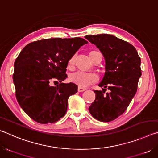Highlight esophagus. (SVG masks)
Returning a JSON list of instances; mask_svg holds the SVG:
<instances>
[{
	"label": "esophagus",
	"instance_id": "esophagus-1",
	"mask_svg": "<svg viewBox=\"0 0 158 158\" xmlns=\"http://www.w3.org/2000/svg\"><path fill=\"white\" fill-rule=\"evenodd\" d=\"M85 90H86V89H85V88H83V87H80V86L78 87V91H79V92L85 91Z\"/></svg>",
	"mask_w": 158,
	"mask_h": 158
}]
</instances>
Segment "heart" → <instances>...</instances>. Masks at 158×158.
Listing matches in <instances>:
<instances>
[{
  "label": "heart",
  "mask_w": 158,
  "mask_h": 158,
  "mask_svg": "<svg viewBox=\"0 0 158 158\" xmlns=\"http://www.w3.org/2000/svg\"><path fill=\"white\" fill-rule=\"evenodd\" d=\"M74 61V57L69 60V65H72ZM71 82L78 85L80 87H87L97 82L99 77L96 73L84 70H77L70 74L69 77Z\"/></svg>",
  "instance_id": "obj_1"
}]
</instances>
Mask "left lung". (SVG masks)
<instances>
[{
	"instance_id": "left-lung-1",
	"label": "left lung",
	"mask_w": 158,
	"mask_h": 158,
	"mask_svg": "<svg viewBox=\"0 0 158 158\" xmlns=\"http://www.w3.org/2000/svg\"><path fill=\"white\" fill-rule=\"evenodd\" d=\"M105 60V73L99 86L110 90H94L95 99L89 106L94 118L102 122L114 121L126 110L137 90L141 76V59L132 44L109 34L86 35Z\"/></svg>"
}]
</instances>
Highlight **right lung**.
Returning a JSON list of instances; mask_svg holds the SVG:
<instances>
[{
    "label": "right lung",
    "instance_id": "add662e5",
    "mask_svg": "<svg viewBox=\"0 0 158 158\" xmlns=\"http://www.w3.org/2000/svg\"><path fill=\"white\" fill-rule=\"evenodd\" d=\"M88 42L81 37L51 38L33 42L16 59L13 81L16 98L26 114L42 124L52 123L63 117L68 98L77 92L74 83H62L68 61ZM59 81L56 87L50 85Z\"/></svg>",
    "mask_w": 158,
    "mask_h": 158
}]
</instances>
